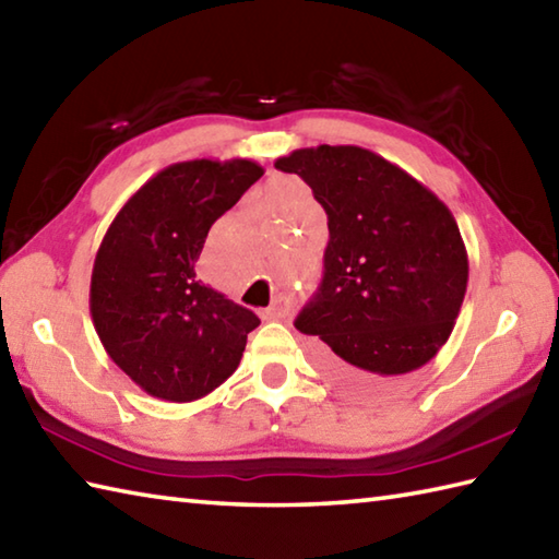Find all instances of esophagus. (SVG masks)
Wrapping results in <instances>:
<instances>
[{
  "instance_id": "1",
  "label": "esophagus",
  "mask_w": 559,
  "mask_h": 559,
  "mask_svg": "<svg viewBox=\"0 0 559 559\" xmlns=\"http://www.w3.org/2000/svg\"><path fill=\"white\" fill-rule=\"evenodd\" d=\"M290 312V298L288 295H276L271 302V308L266 310V317L271 320H281V317H286Z\"/></svg>"
}]
</instances>
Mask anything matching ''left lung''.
Instances as JSON below:
<instances>
[{
  "label": "left lung",
  "mask_w": 559,
  "mask_h": 559,
  "mask_svg": "<svg viewBox=\"0 0 559 559\" xmlns=\"http://www.w3.org/2000/svg\"><path fill=\"white\" fill-rule=\"evenodd\" d=\"M324 207V278L295 320L317 364L352 390H382L441 352L467 290V249L448 205L397 164L356 145L293 150Z\"/></svg>",
  "instance_id": "left-lung-1"
}]
</instances>
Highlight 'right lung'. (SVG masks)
Instances as JSON below:
<instances>
[{
	"mask_svg": "<svg viewBox=\"0 0 559 559\" xmlns=\"http://www.w3.org/2000/svg\"><path fill=\"white\" fill-rule=\"evenodd\" d=\"M261 177L251 159L169 164L108 225L92 271L94 330L147 395L201 400L242 360L259 317L195 281L193 266L211 225Z\"/></svg>",
	"mask_w": 559,
	"mask_h": 559,
	"instance_id": "right-lung-1",
	"label": "right lung"
}]
</instances>
